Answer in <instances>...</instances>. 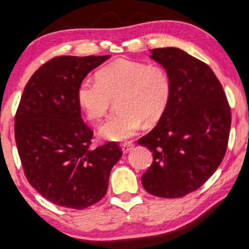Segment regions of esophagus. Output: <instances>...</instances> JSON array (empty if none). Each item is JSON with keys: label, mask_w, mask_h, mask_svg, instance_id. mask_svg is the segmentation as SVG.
<instances>
[{"label": "esophagus", "mask_w": 249, "mask_h": 249, "mask_svg": "<svg viewBox=\"0 0 249 249\" xmlns=\"http://www.w3.org/2000/svg\"><path fill=\"white\" fill-rule=\"evenodd\" d=\"M121 147H122V151H123V153H124V154H126V153H128V152H131V151H132L133 147H134V145H133V142H128L122 143V145H121Z\"/></svg>", "instance_id": "obj_1"}]
</instances>
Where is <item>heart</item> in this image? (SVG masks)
I'll list each match as a JSON object with an SVG mask.
<instances>
[{
	"mask_svg": "<svg viewBox=\"0 0 249 249\" xmlns=\"http://www.w3.org/2000/svg\"><path fill=\"white\" fill-rule=\"evenodd\" d=\"M96 79H85L77 88V101L90 121H101L109 111L112 98L121 110L98 130L100 137L123 142L133 137L146 122L157 121L166 110L172 82L158 65L118 59L102 67Z\"/></svg>",
	"mask_w": 249,
	"mask_h": 249,
	"instance_id": "1",
	"label": "heart"
}]
</instances>
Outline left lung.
<instances>
[{
	"instance_id": "obj_1",
	"label": "left lung",
	"mask_w": 249,
	"mask_h": 249,
	"mask_svg": "<svg viewBox=\"0 0 249 249\" xmlns=\"http://www.w3.org/2000/svg\"><path fill=\"white\" fill-rule=\"evenodd\" d=\"M172 82L168 106L138 143L153 153L142 176L147 193L178 198L211 178L226 153L231 110L225 92L208 65L178 47L149 51Z\"/></svg>"
}]
</instances>
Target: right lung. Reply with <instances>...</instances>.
<instances>
[{
	"label": "right lung",
	"mask_w": 249,
	"mask_h": 249,
	"mask_svg": "<svg viewBox=\"0 0 249 249\" xmlns=\"http://www.w3.org/2000/svg\"><path fill=\"white\" fill-rule=\"evenodd\" d=\"M110 55L53 58L30 77L15 118V139L29 183L53 204L86 209L107 194L123 152L116 142L90 148L77 88Z\"/></svg>",
	"instance_id": "obj_1"
}]
</instances>
